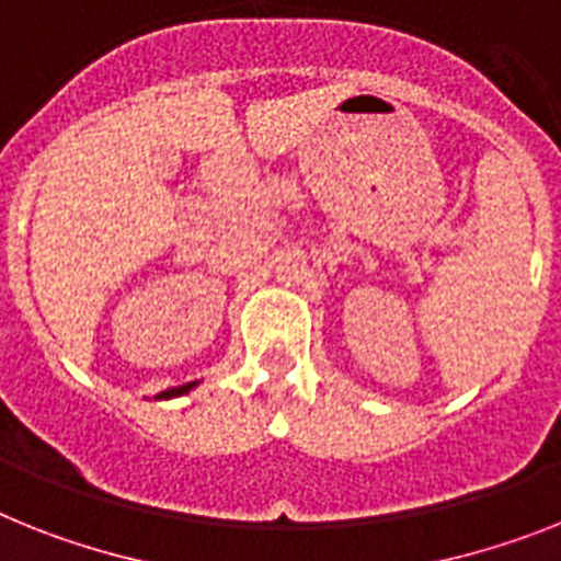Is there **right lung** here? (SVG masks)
<instances>
[{"instance_id": "right-lung-1", "label": "right lung", "mask_w": 561, "mask_h": 561, "mask_svg": "<svg viewBox=\"0 0 561 561\" xmlns=\"http://www.w3.org/2000/svg\"><path fill=\"white\" fill-rule=\"evenodd\" d=\"M192 387H197V381H192V383H183V387H174V390H165V392H160V396H157V398H171V396H183V392H188V390H192Z\"/></svg>"}]
</instances>
